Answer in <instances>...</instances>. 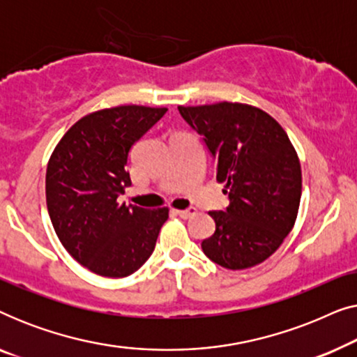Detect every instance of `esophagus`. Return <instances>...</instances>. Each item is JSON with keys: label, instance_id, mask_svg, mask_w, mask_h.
<instances>
[{"label": "esophagus", "instance_id": "esophagus-1", "mask_svg": "<svg viewBox=\"0 0 357 357\" xmlns=\"http://www.w3.org/2000/svg\"><path fill=\"white\" fill-rule=\"evenodd\" d=\"M175 213H177L182 219H188V218H192V216H195V214H197V209H195V208L178 209V211H175Z\"/></svg>", "mask_w": 357, "mask_h": 357}]
</instances>
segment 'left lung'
I'll return each mask as SVG.
<instances>
[{"mask_svg":"<svg viewBox=\"0 0 357 357\" xmlns=\"http://www.w3.org/2000/svg\"><path fill=\"white\" fill-rule=\"evenodd\" d=\"M216 160L229 195L224 211H209L216 231L202 242L209 260L245 270L271 257L294 227L302 172L282 126L257 107L238 102L178 107Z\"/></svg>","mask_w":357,"mask_h":357,"instance_id":"obj_1","label":"left lung"}]
</instances>
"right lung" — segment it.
Listing matches in <instances>:
<instances>
[{"mask_svg":"<svg viewBox=\"0 0 357 357\" xmlns=\"http://www.w3.org/2000/svg\"><path fill=\"white\" fill-rule=\"evenodd\" d=\"M167 109L120 105L77 120L47 165V208L68 253L96 275L125 278L154 252L169 208L126 206L128 153Z\"/></svg>","mask_w":357,"mask_h":357,"instance_id":"add662e5","label":"right lung"}]
</instances>
